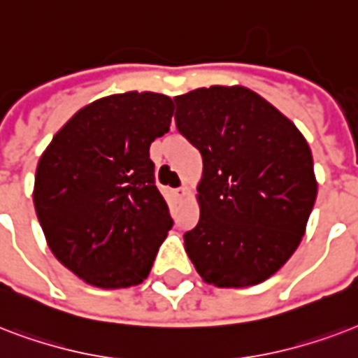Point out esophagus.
Here are the masks:
<instances>
[{
  "label": "esophagus",
  "mask_w": 358,
  "mask_h": 358,
  "mask_svg": "<svg viewBox=\"0 0 358 358\" xmlns=\"http://www.w3.org/2000/svg\"><path fill=\"white\" fill-rule=\"evenodd\" d=\"M173 194H176V196H177V198H179V199L185 198V196H187V188H185V187L177 188V190H176V192H173Z\"/></svg>",
  "instance_id": "esophagus-1"
}]
</instances>
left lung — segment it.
Listing matches in <instances>:
<instances>
[{
    "instance_id": "8db88e82",
    "label": "left lung",
    "mask_w": 358,
    "mask_h": 358,
    "mask_svg": "<svg viewBox=\"0 0 358 358\" xmlns=\"http://www.w3.org/2000/svg\"><path fill=\"white\" fill-rule=\"evenodd\" d=\"M173 101L177 130L203 160L199 222L185 234V250L207 284H259L306 231L317 196L308 141L243 85L199 87Z\"/></svg>"
}]
</instances>
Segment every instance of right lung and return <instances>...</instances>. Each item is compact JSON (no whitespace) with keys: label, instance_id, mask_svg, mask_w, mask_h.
<instances>
[{"label":"right lung","instance_id":"right-lung-1","mask_svg":"<svg viewBox=\"0 0 358 358\" xmlns=\"http://www.w3.org/2000/svg\"><path fill=\"white\" fill-rule=\"evenodd\" d=\"M173 102L129 91L91 102L54 136L33 203L50 250L85 284H141L173 226L149 148L170 130Z\"/></svg>","mask_w":358,"mask_h":358}]
</instances>
